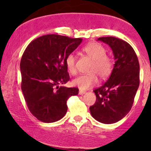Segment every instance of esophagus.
I'll list each match as a JSON object with an SVG mask.
<instances>
[{
    "mask_svg": "<svg viewBox=\"0 0 151 151\" xmlns=\"http://www.w3.org/2000/svg\"><path fill=\"white\" fill-rule=\"evenodd\" d=\"M85 93H86V91H82V90H79V95H83V94H84Z\"/></svg>",
    "mask_w": 151,
    "mask_h": 151,
    "instance_id": "1",
    "label": "esophagus"
}]
</instances>
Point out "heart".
Masks as SVG:
<instances>
[{
    "mask_svg": "<svg viewBox=\"0 0 151 151\" xmlns=\"http://www.w3.org/2000/svg\"><path fill=\"white\" fill-rule=\"evenodd\" d=\"M82 51L93 60L89 70V72L92 73L79 76L72 81V84L79 89L86 90L96 84L97 77L96 74L102 79L110 75L113 70V61L109 55H106V50L99 43H89L82 48ZM65 63L69 72L75 74L76 56L73 53L67 55Z\"/></svg>",
    "mask_w": 151,
    "mask_h": 151,
    "instance_id": "1",
    "label": "heart"
}]
</instances>
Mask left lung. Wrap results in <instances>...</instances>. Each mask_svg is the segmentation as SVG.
<instances>
[{"label":"left lung","mask_w":151,"mask_h":151,"mask_svg":"<svg viewBox=\"0 0 151 151\" xmlns=\"http://www.w3.org/2000/svg\"><path fill=\"white\" fill-rule=\"evenodd\" d=\"M110 47L115 60L109 79L93 90L96 100L89 107L93 119L111 124L121 120L131 110L139 86L140 66L134 50L128 42L114 37L98 38Z\"/></svg>","instance_id":"obj_1"}]
</instances>
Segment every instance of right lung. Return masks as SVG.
I'll return each mask as SVG.
<instances>
[{
	"label": "right lung",
	"mask_w": 151,
	"mask_h": 151,
	"mask_svg": "<svg viewBox=\"0 0 151 151\" xmlns=\"http://www.w3.org/2000/svg\"><path fill=\"white\" fill-rule=\"evenodd\" d=\"M81 38L47 35L32 41L20 61L21 89L31 114L44 123L65 116L67 101L78 88L60 86L70 80L65 60L77 48Z\"/></svg>",
	"instance_id": "right-lung-1"
}]
</instances>
